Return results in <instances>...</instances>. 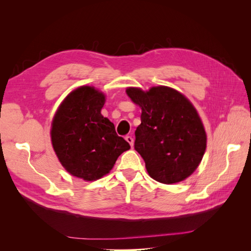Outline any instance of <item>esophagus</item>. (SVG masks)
Returning a JSON list of instances; mask_svg holds the SVG:
<instances>
[{
	"mask_svg": "<svg viewBox=\"0 0 251 251\" xmlns=\"http://www.w3.org/2000/svg\"><path fill=\"white\" fill-rule=\"evenodd\" d=\"M126 140L128 143H130L131 147L134 146V139H133L132 136H126Z\"/></svg>",
	"mask_w": 251,
	"mask_h": 251,
	"instance_id": "34e87169",
	"label": "esophagus"
}]
</instances>
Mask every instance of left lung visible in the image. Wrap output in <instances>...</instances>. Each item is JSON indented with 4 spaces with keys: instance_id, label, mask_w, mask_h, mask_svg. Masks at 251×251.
Masks as SVG:
<instances>
[{
    "instance_id": "left-lung-1",
    "label": "left lung",
    "mask_w": 251,
    "mask_h": 251,
    "mask_svg": "<svg viewBox=\"0 0 251 251\" xmlns=\"http://www.w3.org/2000/svg\"><path fill=\"white\" fill-rule=\"evenodd\" d=\"M141 108L135 150L154 180L164 184L183 181L198 168L206 149V133L198 112L177 90L158 86L144 92L127 88Z\"/></svg>"
}]
</instances>
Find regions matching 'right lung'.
Returning a JSON list of instances; mask_svg holds the SVG:
<instances>
[{
    "label": "right lung",
    "instance_id": "1",
    "mask_svg": "<svg viewBox=\"0 0 251 251\" xmlns=\"http://www.w3.org/2000/svg\"><path fill=\"white\" fill-rule=\"evenodd\" d=\"M104 101L100 91L81 86L65 98L52 120L51 141L59 162L72 176L85 181L107 175L131 148L101 115Z\"/></svg>",
    "mask_w": 251,
    "mask_h": 251
}]
</instances>
